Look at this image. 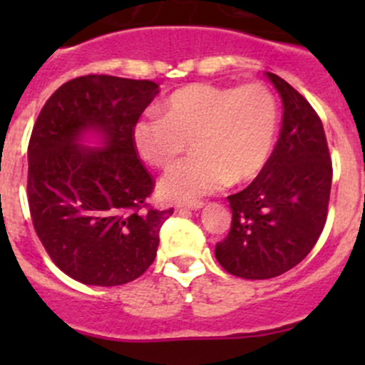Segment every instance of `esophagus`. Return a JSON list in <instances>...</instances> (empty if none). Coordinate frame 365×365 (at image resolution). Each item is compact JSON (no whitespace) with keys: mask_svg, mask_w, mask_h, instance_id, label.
I'll return each mask as SVG.
<instances>
[{"mask_svg":"<svg viewBox=\"0 0 365 365\" xmlns=\"http://www.w3.org/2000/svg\"><path fill=\"white\" fill-rule=\"evenodd\" d=\"M203 201H183V203H176V210H200L203 208Z\"/></svg>","mask_w":365,"mask_h":365,"instance_id":"esophagus-1","label":"esophagus"}]
</instances>
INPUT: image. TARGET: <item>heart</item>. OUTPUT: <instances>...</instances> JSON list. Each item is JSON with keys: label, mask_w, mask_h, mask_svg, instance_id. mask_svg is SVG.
<instances>
[{"label": "heart", "mask_w": 365, "mask_h": 365, "mask_svg": "<svg viewBox=\"0 0 365 365\" xmlns=\"http://www.w3.org/2000/svg\"><path fill=\"white\" fill-rule=\"evenodd\" d=\"M279 132V106L261 83L238 88L196 83L175 91L159 114L132 125V143L155 168H169L192 145L194 155L162 176L165 200H197L233 180L256 178L270 160Z\"/></svg>", "instance_id": "obj_1"}]
</instances>
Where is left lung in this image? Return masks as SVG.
Returning <instances> with one entry per match:
<instances>
[{
    "label": "left lung",
    "instance_id": "obj_1",
    "mask_svg": "<svg viewBox=\"0 0 365 365\" xmlns=\"http://www.w3.org/2000/svg\"><path fill=\"white\" fill-rule=\"evenodd\" d=\"M282 127L270 160L249 187L227 196L231 230L215 245L220 267L242 279H272L297 267L318 242L329 210L332 162L323 123L275 73Z\"/></svg>",
    "mask_w": 365,
    "mask_h": 365
}]
</instances>
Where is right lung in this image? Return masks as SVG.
Masks as SVG:
<instances>
[{"label": "right lung", "mask_w": 365, "mask_h": 365, "mask_svg": "<svg viewBox=\"0 0 365 365\" xmlns=\"http://www.w3.org/2000/svg\"><path fill=\"white\" fill-rule=\"evenodd\" d=\"M157 93L153 81L76 77L36 118L28 146L33 226L54 264L83 284H127L157 256L173 208L146 203L153 180L132 143V125ZM88 135L101 146L88 147Z\"/></svg>", "instance_id": "obj_1"}]
</instances>
